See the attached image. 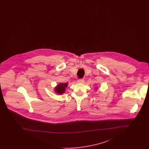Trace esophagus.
<instances>
[{
  "label": "esophagus",
  "mask_w": 149,
  "mask_h": 149,
  "mask_svg": "<svg viewBox=\"0 0 149 149\" xmlns=\"http://www.w3.org/2000/svg\"><path fill=\"white\" fill-rule=\"evenodd\" d=\"M84 82V79H79L78 80V83H83Z\"/></svg>",
  "instance_id": "34e87169"
}]
</instances>
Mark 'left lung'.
<instances>
[{
    "label": "left lung",
    "mask_w": 149,
    "mask_h": 149,
    "mask_svg": "<svg viewBox=\"0 0 149 149\" xmlns=\"http://www.w3.org/2000/svg\"><path fill=\"white\" fill-rule=\"evenodd\" d=\"M98 89V86H97V87H95V91H97Z\"/></svg>",
    "instance_id": "obj_1"
}]
</instances>
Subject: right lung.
<instances>
[{
    "label": "right lung",
    "mask_w": 149,
    "mask_h": 149,
    "mask_svg": "<svg viewBox=\"0 0 149 149\" xmlns=\"http://www.w3.org/2000/svg\"><path fill=\"white\" fill-rule=\"evenodd\" d=\"M68 85V83H59L54 88V92L58 95H63L65 92Z\"/></svg>",
    "instance_id": "obj_1"
}]
</instances>
